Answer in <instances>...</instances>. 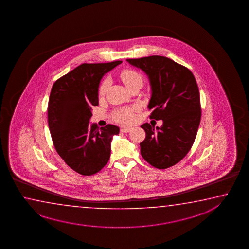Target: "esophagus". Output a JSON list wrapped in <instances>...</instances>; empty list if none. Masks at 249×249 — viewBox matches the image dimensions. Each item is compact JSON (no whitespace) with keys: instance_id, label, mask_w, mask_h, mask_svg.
I'll return each mask as SVG.
<instances>
[{"instance_id":"esophagus-1","label":"esophagus","mask_w":249,"mask_h":249,"mask_svg":"<svg viewBox=\"0 0 249 249\" xmlns=\"http://www.w3.org/2000/svg\"><path fill=\"white\" fill-rule=\"evenodd\" d=\"M131 127H121V129H120V131L124 132V133H125V132H129V131H131Z\"/></svg>"}]
</instances>
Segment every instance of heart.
Segmentation results:
<instances>
[{
    "instance_id": "heart-1",
    "label": "heart",
    "mask_w": 249,
    "mask_h": 249,
    "mask_svg": "<svg viewBox=\"0 0 249 249\" xmlns=\"http://www.w3.org/2000/svg\"><path fill=\"white\" fill-rule=\"evenodd\" d=\"M120 78L129 89L134 85L143 83L141 74L133 69H129V68L124 69L120 72ZM107 88H108V81L102 82L99 88V95H104L105 92L107 90ZM135 110L136 108L134 107H123V108H118L112 114V118L117 122L124 124H128L134 120Z\"/></svg>"
}]
</instances>
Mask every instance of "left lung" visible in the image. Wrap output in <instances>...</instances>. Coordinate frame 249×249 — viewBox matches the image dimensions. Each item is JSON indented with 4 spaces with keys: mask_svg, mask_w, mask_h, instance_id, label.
Returning <instances> with one entry per match:
<instances>
[{
    "mask_svg": "<svg viewBox=\"0 0 249 249\" xmlns=\"http://www.w3.org/2000/svg\"><path fill=\"white\" fill-rule=\"evenodd\" d=\"M149 79L152 95L150 118L162 120L161 127L143 124L145 139L142 157L153 167L164 169L184 158L194 143L201 120L198 86L188 68L163 56L126 59Z\"/></svg>",
    "mask_w": 249,
    "mask_h": 249,
    "instance_id": "1",
    "label": "left lung"
}]
</instances>
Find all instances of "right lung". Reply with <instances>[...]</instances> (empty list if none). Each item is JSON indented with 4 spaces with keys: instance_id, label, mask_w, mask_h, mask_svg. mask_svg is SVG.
Masks as SVG:
<instances>
[{
    "instance_id": "add662e5",
    "label": "right lung",
    "mask_w": 249,
    "mask_h": 249,
    "mask_svg": "<svg viewBox=\"0 0 249 249\" xmlns=\"http://www.w3.org/2000/svg\"><path fill=\"white\" fill-rule=\"evenodd\" d=\"M121 60L82 64L54 82L48 103V125L55 149L68 167L91 176L107 164L110 143L119 128L89 124L92 106L98 105L102 78Z\"/></svg>"
}]
</instances>
